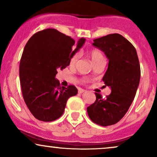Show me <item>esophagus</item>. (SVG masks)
<instances>
[{
  "label": "esophagus",
  "instance_id": "34e87169",
  "mask_svg": "<svg viewBox=\"0 0 157 157\" xmlns=\"http://www.w3.org/2000/svg\"><path fill=\"white\" fill-rule=\"evenodd\" d=\"M78 92L80 93V94H82V93L86 92V90L82 89H78Z\"/></svg>",
  "mask_w": 157,
  "mask_h": 157
}]
</instances>
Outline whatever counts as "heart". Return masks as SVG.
<instances>
[{"label":"heart","mask_w":157,"mask_h":157,"mask_svg":"<svg viewBox=\"0 0 157 157\" xmlns=\"http://www.w3.org/2000/svg\"><path fill=\"white\" fill-rule=\"evenodd\" d=\"M89 56L90 58H91V61H92L93 64L99 62V61L105 60L104 59L103 55L102 54V52L97 49H93L89 52ZM79 55L78 54H75L72 57H71L69 60V65L70 66H75L76 65L77 60H78Z\"/></svg>","instance_id":"obj_1"}]
</instances>
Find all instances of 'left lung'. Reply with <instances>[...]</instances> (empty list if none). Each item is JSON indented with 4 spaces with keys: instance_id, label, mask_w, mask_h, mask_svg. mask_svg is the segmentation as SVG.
Here are the masks:
<instances>
[{
    "instance_id": "8db88e82",
    "label": "left lung",
    "mask_w": 157,
    "mask_h": 157,
    "mask_svg": "<svg viewBox=\"0 0 157 157\" xmlns=\"http://www.w3.org/2000/svg\"><path fill=\"white\" fill-rule=\"evenodd\" d=\"M93 46L104 52L108 69L102 77L111 92L87 108L89 118L102 126L116 124L125 116L134 100L140 80V66L134 46L120 34H111L94 40Z\"/></svg>"
}]
</instances>
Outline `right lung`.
<instances>
[{
  "mask_svg": "<svg viewBox=\"0 0 157 157\" xmlns=\"http://www.w3.org/2000/svg\"><path fill=\"white\" fill-rule=\"evenodd\" d=\"M55 29L35 33L28 40L20 62V81L24 101L36 119L51 122L62 116L69 97L77 94L75 86H61L57 70L69 66V60L83 46Z\"/></svg>",
  "mask_w": 157,
  "mask_h": 157,
  "instance_id": "1",
  "label": "right lung"
}]
</instances>
